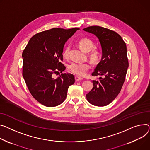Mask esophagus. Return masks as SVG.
<instances>
[{
	"label": "esophagus",
	"mask_w": 150,
	"mask_h": 150,
	"mask_svg": "<svg viewBox=\"0 0 150 150\" xmlns=\"http://www.w3.org/2000/svg\"><path fill=\"white\" fill-rule=\"evenodd\" d=\"M75 81H80V80H81V79H83V78H82V77L78 76H75Z\"/></svg>",
	"instance_id": "34e87169"
}]
</instances>
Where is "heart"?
I'll return each instance as SVG.
<instances>
[{"instance_id": "1", "label": "heart", "mask_w": 150, "mask_h": 150, "mask_svg": "<svg viewBox=\"0 0 150 150\" xmlns=\"http://www.w3.org/2000/svg\"><path fill=\"white\" fill-rule=\"evenodd\" d=\"M78 46L83 51L89 53V57L93 62H96L100 57V53L96 49H93L94 44L93 42L88 38H82L78 42ZM69 53V46H66L63 50L62 55L63 58H67ZM91 65L89 63H72L69 66V70L74 74L79 76H84L88 70L91 69Z\"/></svg>"}]
</instances>
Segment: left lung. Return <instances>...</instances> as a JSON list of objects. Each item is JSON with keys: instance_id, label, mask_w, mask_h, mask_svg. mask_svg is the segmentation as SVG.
<instances>
[{"instance_id": "obj_1", "label": "left lung", "mask_w": 150, "mask_h": 150, "mask_svg": "<svg viewBox=\"0 0 150 150\" xmlns=\"http://www.w3.org/2000/svg\"><path fill=\"white\" fill-rule=\"evenodd\" d=\"M83 30L94 34L102 49L101 61L92 75L103 77L92 81L93 88L86 98L93 105L105 106L116 98L124 83L128 67L127 46L122 37L112 30L99 26H89Z\"/></svg>"}]
</instances>
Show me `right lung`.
Masks as SVG:
<instances>
[{
    "mask_svg": "<svg viewBox=\"0 0 150 150\" xmlns=\"http://www.w3.org/2000/svg\"><path fill=\"white\" fill-rule=\"evenodd\" d=\"M78 28L69 29L52 28L31 38L22 53L23 76L30 93L46 107L61 104L67 96L69 86L75 83L74 75H54L66 69L63 63L64 45Z\"/></svg>",
    "mask_w": 150,
    "mask_h": 150,
    "instance_id": "right-lung-1",
    "label": "right lung"
}]
</instances>
